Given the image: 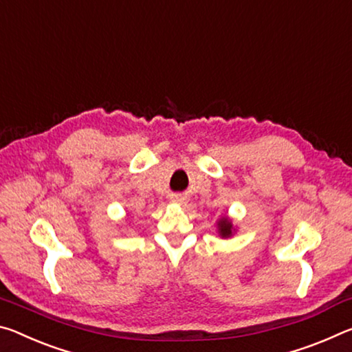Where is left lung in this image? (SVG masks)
<instances>
[{
    "instance_id": "obj_1",
    "label": "left lung",
    "mask_w": 352,
    "mask_h": 352,
    "mask_svg": "<svg viewBox=\"0 0 352 352\" xmlns=\"http://www.w3.org/2000/svg\"><path fill=\"white\" fill-rule=\"evenodd\" d=\"M218 228H220V235L221 237H230V234H232V224L228 220V218H223L218 223Z\"/></svg>"
}]
</instances>
